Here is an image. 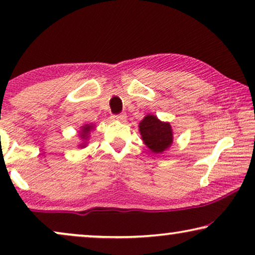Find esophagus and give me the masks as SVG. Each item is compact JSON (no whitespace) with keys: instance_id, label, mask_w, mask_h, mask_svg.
I'll return each instance as SVG.
<instances>
[{"instance_id":"34e87169","label":"esophagus","mask_w":255,"mask_h":255,"mask_svg":"<svg viewBox=\"0 0 255 255\" xmlns=\"http://www.w3.org/2000/svg\"><path fill=\"white\" fill-rule=\"evenodd\" d=\"M115 120L117 122H122V123H124L125 121H127V114H121V115H116V116H114Z\"/></svg>"}]
</instances>
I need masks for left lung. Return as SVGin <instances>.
<instances>
[{"instance_id": "left-lung-1", "label": "left lung", "mask_w": 255, "mask_h": 255, "mask_svg": "<svg viewBox=\"0 0 255 255\" xmlns=\"http://www.w3.org/2000/svg\"><path fill=\"white\" fill-rule=\"evenodd\" d=\"M144 144L155 154H161L173 144V128L168 122L160 121L154 115H146L139 123Z\"/></svg>"}]
</instances>
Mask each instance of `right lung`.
I'll list each match as a JSON object with an SVG mask.
<instances>
[{
	"label": "right lung",
	"instance_id": "obj_1",
	"mask_svg": "<svg viewBox=\"0 0 255 255\" xmlns=\"http://www.w3.org/2000/svg\"><path fill=\"white\" fill-rule=\"evenodd\" d=\"M94 127H95V125H94V124H85V125H82L81 130L79 131V135H80V138H81V140L83 142H81V144L79 145L80 147H86L87 141H88V139H89L90 132L94 130Z\"/></svg>",
	"mask_w": 255,
	"mask_h": 255
}]
</instances>
